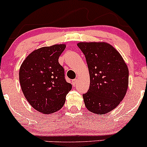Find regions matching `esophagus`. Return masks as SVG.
I'll list each match as a JSON object with an SVG mask.
<instances>
[{"mask_svg": "<svg viewBox=\"0 0 147 147\" xmlns=\"http://www.w3.org/2000/svg\"><path fill=\"white\" fill-rule=\"evenodd\" d=\"M77 81H78V79H73V80L72 81V85H73V86H76V85H77Z\"/></svg>", "mask_w": 147, "mask_h": 147, "instance_id": "esophagus-1", "label": "esophagus"}]
</instances>
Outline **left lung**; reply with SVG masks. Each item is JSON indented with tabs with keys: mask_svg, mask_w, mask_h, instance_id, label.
Listing matches in <instances>:
<instances>
[{
	"mask_svg": "<svg viewBox=\"0 0 147 147\" xmlns=\"http://www.w3.org/2000/svg\"><path fill=\"white\" fill-rule=\"evenodd\" d=\"M88 64L90 87L83 95L86 109L106 114L122 101L129 86V69L119 52L106 42H79Z\"/></svg>",
	"mask_w": 147,
	"mask_h": 147,
	"instance_id": "left-lung-1",
	"label": "left lung"
}]
</instances>
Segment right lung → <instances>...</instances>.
Segmentation results:
<instances>
[{
    "label": "right lung",
    "mask_w": 147,
    "mask_h": 147,
    "mask_svg": "<svg viewBox=\"0 0 147 147\" xmlns=\"http://www.w3.org/2000/svg\"><path fill=\"white\" fill-rule=\"evenodd\" d=\"M65 47V44H56L34 50L20 68L23 95L32 107L41 113L48 115L60 110L72 89L58 61Z\"/></svg>",
    "instance_id": "add662e5"
}]
</instances>
